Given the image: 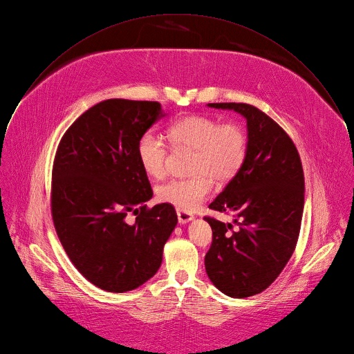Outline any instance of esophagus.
I'll use <instances>...</instances> for the list:
<instances>
[{
  "instance_id": "esophagus-1",
  "label": "esophagus",
  "mask_w": 354,
  "mask_h": 354,
  "mask_svg": "<svg viewBox=\"0 0 354 354\" xmlns=\"http://www.w3.org/2000/svg\"><path fill=\"white\" fill-rule=\"evenodd\" d=\"M177 217H178L180 224H187L188 221H191L194 218V216L191 213H187L183 210H177Z\"/></svg>"
}]
</instances>
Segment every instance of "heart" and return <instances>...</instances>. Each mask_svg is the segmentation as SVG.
I'll list each match as a JSON object with an SVG mask.
<instances>
[{
  "label": "heart",
  "mask_w": 354,
  "mask_h": 354,
  "mask_svg": "<svg viewBox=\"0 0 354 354\" xmlns=\"http://www.w3.org/2000/svg\"><path fill=\"white\" fill-rule=\"evenodd\" d=\"M174 148L195 149L189 178H173L156 187V198L183 212H194L212 192V178L224 184L242 169L248 153V137L238 123H220L203 115L183 118L166 130ZM141 169L152 178L166 173L167 148L162 140L145 133L137 142Z\"/></svg>",
  "instance_id": "b5f03b06"
}]
</instances>
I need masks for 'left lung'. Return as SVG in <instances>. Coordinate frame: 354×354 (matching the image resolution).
Listing matches in <instances>:
<instances>
[{
	"mask_svg": "<svg viewBox=\"0 0 354 354\" xmlns=\"http://www.w3.org/2000/svg\"><path fill=\"white\" fill-rule=\"evenodd\" d=\"M246 119L248 153L239 173L209 205L232 213L234 224L205 216L213 231L205 256L207 277L231 297L267 289L289 261L299 238L304 176L290 137L270 116L249 104H207Z\"/></svg>",
	"mask_w": 354,
	"mask_h": 354,
	"instance_id": "8db88e82",
	"label": "left lung"
}]
</instances>
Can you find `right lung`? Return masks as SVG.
Instances as JSON below:
<instances>
[{
	"label": "right lung",
	"instance_id": "right-lung-1",
	"mask_svg": "<svg viewBox=\"0 0 354 354\" xmlns=\"http://www.w3.org/2000/svg\"><path fill=\"white\" fill-rule=\"evenodd\" d=\"M165 113L159 102L106 100L64 134L53 166L51 213L75 267L95 286L127 292L152 278L177 224L173 205L153 195L137 142ZM129 212L136 221L129 225Z\"/></svg>",
	"mask_w": 354,
	"mask_h": 354
}]
</instances>
